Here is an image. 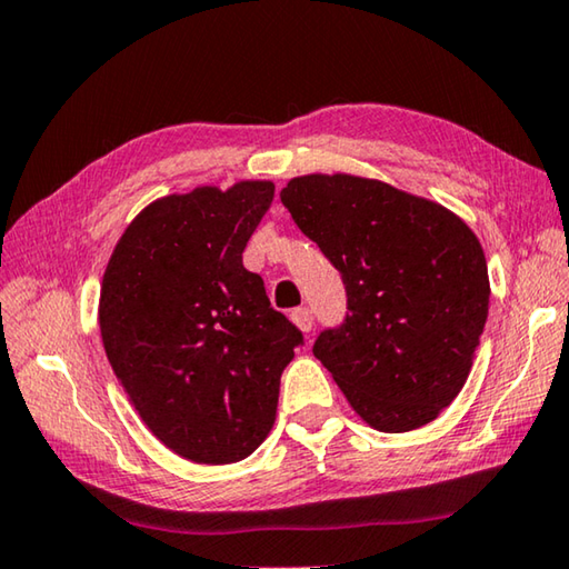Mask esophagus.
Returning <instances> with one entry per match:
<instances>
[{
  "label": "esophagus",
  "mask_w": 569,
  "mask_h": 569,
  "mask_svg": "<svg viewBox=\"0 0 569 569\" xmlns=\"http://www.w3.org/2000/svg\"><path fill=\"white\" fill-rule=\"evenodd\" d=\"M291 320L293 323L303 330V333H311L313 328V313L308 311V308H296V311L291 313Z\"/></svg>",
  "instance_id": "34e87169"
}]
</instances>
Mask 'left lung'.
Wrapping results in <instances>:
<instances>
[{
    "label": "left lung",
    "instance_id": "8db88e82",
    "mask_svg": "<svg viewBox=\"0 0 569 569\" xmlns=\"http://www.w3.org/2000/svg\"><path fill=\"white\" fill-rule=\"evenodd\" d=\"M281 201L343 276L348 313L313 356L380 432L436 420L470 376L488 320L482 246L460 216L378 179L308 173Z\"/></svg>",
    "mask_w": 569,
    "mask_h": 569
}]
</instances>
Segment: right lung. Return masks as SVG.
<instances>
[{
	"label": "right lung",
	"instance_id": "1",
	"mask_svg": "<svg viewBox=\"0 0 569 569\" xmlns=\"http://www.w3.org/2000/svg\"><path fill=\"white\" fill-rule=\"evenodd\" d=\"M271 201V181L163 196L127 226L101 281L113 373L153 436L191 462H239L261 446L303 343L243 268Z\"/></svg>",
	"mask_w": 569,
	"mask_h": 569
}]
</instances>
